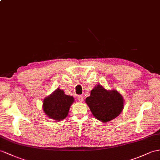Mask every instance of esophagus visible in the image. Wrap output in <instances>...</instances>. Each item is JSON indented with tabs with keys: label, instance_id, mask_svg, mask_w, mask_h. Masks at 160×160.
I'll return each mask as SVG.
<instances>
[{
	"label": "esophagus",
	"instance_id": "34e87169",
	"mask_svg": "<svg viewBox=\"0 0 160 160\" xmlns=\"http://www.w3.org/2000/svg\"><path fill=\"white\" fill-rule=\"evenodd\" d=\"M77 99H78V100L80 102H82L83 101V96H81V95L78 96H77Z\"/></svg>",
	"mask_w": 160,
	"mask_h": 160
}]
</instances>
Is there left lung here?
<instances>
[{"label": "left lung", "instance_id": "8db88e82", "mask_svg": "<svg viewBox=\"0 0 160 160\" xmlns=\"http://www.w3.org/2000/svg\"><path fill=\"white\" fill-rule=\"evenodd\" d=\"M85 102L95 118L104 123L119 116L124 107L123 97L119 92L105 89L100 84L92 89Z\"/></svg>", "mask_w": 160, "mask_h": 160}]
</instances>
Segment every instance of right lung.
<instances>
[{
	"mask_svg": "<svg viewBox=\"0 0 160 160\" xmlns=\"http://www.w3.org/2000/svg\"><path fill=\"white\" fill-rule=\"evenodd\" d=\"M74 101L72 96L65 94L64 90L58 88L44 98L42 110L49 118L58 122L67 118Z\"/></svg>",
	"mask_w": 160,
	"mask_h": 160,
	"instance_id": "right-lung-1",
	"label": "right lung"
}]
</instances>
